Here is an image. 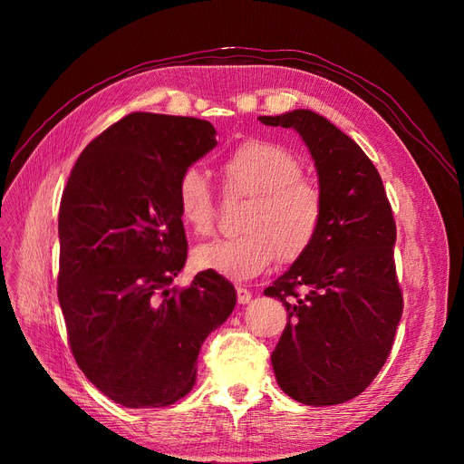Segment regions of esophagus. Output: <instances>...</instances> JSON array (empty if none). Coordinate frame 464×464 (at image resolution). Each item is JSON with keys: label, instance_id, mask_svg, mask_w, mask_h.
I'll list each match as a JSON object with an SVG mask.
<instances>
[{"label": "esophagus", "instance_id": "obj_1", "mask_svg": "<svg viewBox=\"0 0 464 464\" xmlns=\"http://www.w3.org/2000/svg\"><path fill=\"white\" fill-rule=\"evenodd\" d=\"M237 301L238 304H248L252 301V291L246 287H237Z\"/></svg>", "mask_w": 464, "mask_h": 464}]
</instances>
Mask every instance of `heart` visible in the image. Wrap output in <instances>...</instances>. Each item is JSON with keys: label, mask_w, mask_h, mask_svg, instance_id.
<instances>
[{"label": "heart", "mask_w": 464, "mask_h": 464, "mask_svg": "<svg viewBox=\"0 0 464 464\" xmlns=\"http://www.w3.org/2000/svg\"><path fill=\"white\" fill-rule=\"evenodd\" d=\"M303 161L282 144L252 139L219 165L226 189L250 198L238 237L214 238L193 252V263L229 280H250L275 257L295 261L314 245L324 219L318 186L303 179ZM182 222L195 235L214 226V193L198 167L184 169L177 182Z\"/></svg>", "instance_id": "b5f03b06"}]
</instances>
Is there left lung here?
Here are the masks:
<instances>
[{
    "mask_svg": "<svg viewBox=\"0 0 464 464\" xmlns=\"http://www.w3.org/2000/svg\"><path fill=\"white\" fill-rule=\"evenodd\" d=\"M259 121L301 135L324 199L314 245L265 289L287 308L276 382L297 402L343 404L376 378L402 315L393 210L369 156L327 118L295 109Z\"/></svg>",
    "mask_w": 464,
    "mask_h": 464,
    "instance_id": "obj_1",
    "label": "left lung"
}]
</instances>
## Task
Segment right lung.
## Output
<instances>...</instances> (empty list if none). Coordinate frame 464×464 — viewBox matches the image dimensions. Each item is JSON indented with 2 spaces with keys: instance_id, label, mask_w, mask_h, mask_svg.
Returning a JSON list of instances; mask_svg holds the SVG:
<instances>
[{
  "instance_id": "1",
  "label": "right lung",
  "mask_w": 464,
  "mask_h": 464,
  "mask_svg": "<svg viewBox=\"0 0 464 464\" xmlns=\"http://www.w3.org/2000/svg\"><path fill=\"white\" fill-rule=\"evenodd\" d=\"M216 144L207 120L131 112L86 146L63 189L58 299L69 346L126 408L188 395L201 344L235 308L233 284L210 271L169 287L188 257L177 182Z\"/></svg>"
}]
</instances>
